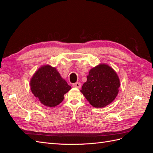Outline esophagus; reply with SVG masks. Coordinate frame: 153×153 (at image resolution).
I'll list each match as a JSON object with an SVG mask.
<instances>
[{
  "instance_id": "1",
  "label": "esophagus",
  "mask_w": 153,
  "mask_h": 153,
  "mask_svg": "<svg viewBox=\"0 0 153 153\" xmlns=\"http://www.w3.org/2000/svg\"><path fill=\"white\" fill-rule=\"evenodd\" d=\"M73 86L74 87L80 88V87H81V84H80L79 82H76V83H75V84H73Z\"/></svg>"
}]
</instances>
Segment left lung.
<instances>
[{
  "instance_id": "8db88e82",
  "label": "left lung",
  "mask_w": 153,
  "mask_h": 153,
  "mask_svg": "<svg viewBox=\"0 0 153 153\" xmlns=\"http://www.w3.org/2000/svg\"><path fill=\"white\" fill-rule=\"evenodd\" d=\"M87 78L80 91L94 107H105L116 98L120 81L112 68L106 64H100L91 69Z\"/></svg>"
}]
</instances>
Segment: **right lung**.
Listing matches in <instances>:
<instances>
[{
  "label": "right lung",
  "instance_id": "1",
  "mask_svg": "<svg viewBox=\"0 0 153 153\" xmlns=\"http://www.w3.org/2000/svg\"><path fill=\"white\" fill-rule=\"evenodd\" d=\"M31 91L40 102L49 107L61 103L64 95L71 89L65 80L55 68L49 65L41 67L32 76Z\"/></svg>",
  "mask_w": 153,
  "mask_h": 153
}]
</instances>
